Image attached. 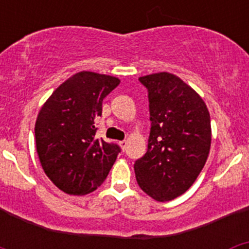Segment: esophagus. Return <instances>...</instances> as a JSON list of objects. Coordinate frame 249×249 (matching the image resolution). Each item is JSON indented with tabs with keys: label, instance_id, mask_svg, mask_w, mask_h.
<instances>
[{
	"label": "esophagus",
	"instance_id": "1",
	"mask_svg": "<svg viewBox=\"0 0 249 249\" xmlns=\"http://www.w3.org/2000/svg\"><path fill=\"white\" fill-rule=\"evenodd\" d=\"M127 143H128V142H127V141H121V142H120V146H121V148L123 149V151H124V149H126Z\"/></svg>",
	"mask_w": 249,
	"mask_h": 249
}]
</instances>
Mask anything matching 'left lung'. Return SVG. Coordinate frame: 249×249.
Here are the masks:
<instances>
[{"label": "left lung", "mask_w": 249, "mask_h": 249, "mask_svg": "<svg viewBox=\"0 0 249 249\" xmlns=\"http://www.w3.org/2000/svg\"><path fill=\"white\" fill-rule=\"evenodd\" d=\"M148 91V148L135 162L138 186L156 201L183 195L197 179L211 148V117L199 94L168 72L138 78Z\"/></svg>", "instance_id": "left-lung-1"}]
</instances>
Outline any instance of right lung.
<instances>
[{
	"instance_id": "obj_1",
	"label": "right lung",
	"mask_w": 249,
	"mask_h": 249,
	"mask_svg": "<svg viewBox=\"0 0 249 249\" xmlns=\"http://www.w3.org/2000/svg\"><path fill=\"white\" fill-rule=\"evenodd\" d=\"M118 85L116 77L78 72L54 89L37 116L39 162L65 193L82 196L97 190L121 152L118 144L96 137L94 127L103 98Z\"/></svg>"
}]
</instances>
